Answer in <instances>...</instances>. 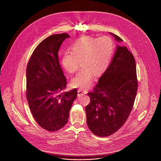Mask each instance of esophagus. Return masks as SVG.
I'll return each instance as SVG.
<instances>
[{
  "label": "esophagus",
  "mask_w": 161,
  "mask_h": 161,
  "mask_svg": "<svg viewBox=\"0 0 161 161\" xmlns=\"http://www.w3.org/2000/svg\"><path fill=\"white\" fill-rule=\"evenodd\" d=\"M77 92H78V96H83V95H86V94H87V91H83V90H82V89H78V91H77Z\"/></svg>",
  "instance_id": "34e87169"
}]
</instances>
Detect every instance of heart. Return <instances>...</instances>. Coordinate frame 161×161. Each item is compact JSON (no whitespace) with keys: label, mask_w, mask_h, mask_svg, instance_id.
<instances>
[{"label":"heart","mask_w":161,"mask_h":161,"mask_svg":"<svg viewBox=\"0 0 161 161\" xmlns=\"http://www.w3.org/2000/svg\"><path fill=\"white\" fill-rule=\"evenodd\" d=\"M70 50L71 52L66 51L62 54V66L68 73L74 74L80 60L82 67L72 79L71 85L87 89L91 86L93 74L99 75L107 69L114 53V43L107 36L97 39L86 36L76 39Z\"/></svg>","instance_id":"1"}]
</instances>
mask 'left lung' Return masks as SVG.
I'll use <instances>...</instances> for the list:
<instances>
[{
	"label": "left lung",
	"instance_id": "8db88e82",
	"mask_svg": "<svg viewBox=\"0 0 161 161\" xmlns=\"http://www.w3.org/2000/svg\"><path fill=\"white\" fill-rule=\"evenodd\" d=\"M109 34L117 42L123 41ZM137 86L135 58L125 46L117 45L107 70L94 91L88 93L91 102L86 107V113L87 125L92 133L107 137L124 125L133 107Z\"/></svg>",
	"mask_w": 161,
	"mask_h": 161
}]
</instances>
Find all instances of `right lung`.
I'll return each instance as SVG.
<instances>
[{
  "label": "right lung",
  "mask_w": 161,
  "mask_h": 161,
  "mask_svg": "<svg viewBox=\"0 0 161 161\" xmlns=\"http://www.w3.org/2000/svg\"><path fill=\"white\" fill-rule=\"evenodd\" d=\"M70 36L65 33L52 35L36 48L26 70V97L37 123L49 132L67 124L77 91L62 92L67 80L58 62L62 43Z\"/></svg>",
  "instance_id": "add662e5"
}]
</instances>
